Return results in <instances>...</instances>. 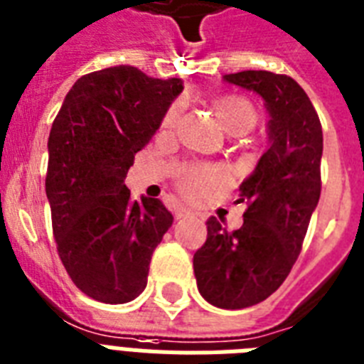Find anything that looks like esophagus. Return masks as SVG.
Returning <instances> with one entry per match:
<instances>
[{"mask_svg": "<svg viewBox=\"0 0 364 364\" xmlns=\"http://www.w3.org/2000/svg\"><path fill=\"white\" fill-rule=\"evenodd\" d=\"M192 213L188 211V209H185V208H176L173 209V217H176V220H181V218H187V217H191Z\"/></svg>", "mask_w": 364, "mask_h": 364, "instance_id": "1", "label": "esophagus"}]
</instances>
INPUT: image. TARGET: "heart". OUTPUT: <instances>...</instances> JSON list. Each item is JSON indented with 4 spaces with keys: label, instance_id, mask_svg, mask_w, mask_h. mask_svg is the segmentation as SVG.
<instances>
[{
    "label": "heart",
    "instance_id": "heart-1",
    "mask_svg": "<svg viewBox=\"0 0 364 364\" xmlns=\"http://www.w3.org/2000/svg\"><path fill=\"white\" fill-rule=\"evenodd\" d=\"M213 108L217 112L218 119L224 125V129L230 134H245L250 129H254L258 114L256 108L249 99L239 95H224L218 97L213 102ZM181 115V105L176 102L168 108V112L162 117V129L170 131L177 125ZM228 173L220 166H213V164H196V166L183 168L177 177V187L181 194L192 202H200L217 191L226 183Z\"/></svg>",
    "mask_w": 364,
    "mask_h": 364
}]
</instances>
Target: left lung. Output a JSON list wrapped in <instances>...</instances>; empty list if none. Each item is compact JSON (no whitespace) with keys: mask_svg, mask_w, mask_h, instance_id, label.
<instances>
[{"mask_svg":"<svg viewBox=\"0 0 364 364\" xmlns=\"http://www.w3.org/2000/svg\"><path fill=\"white\" fill-rule=\"evenodd\" d=\"M226 82L264 97L269 146L239 187L247 202L243 226L208 220V239L194 254L200 294L218 309H247L265 301L286 280L305 241L321 192L320 117L303 87L286 75L243 70Z\"/></svg>","mask_w":364,"mask_h":364,"instance_id":"1","label":"left lung"}]
</instances>
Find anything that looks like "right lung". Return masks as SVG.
<instances>
[{"instance_id":"add662e5","label":"right lung","mask_w":364,"mask_h":364,"mask_svg":"<svg viewBox=\"0 0 364 364\" xmlns=\"http://www.w3.org/2000/svg\"><path fill=\"white\" fill-rule=\"evenodd\" d=\"M181 91L179 78H149L129 65L95 70L76 80L52 123V230L67 273L91 299L121 305L146 288L173 217L156 198L132 202L125 177Z\"/></svg>"}]
</instances>
